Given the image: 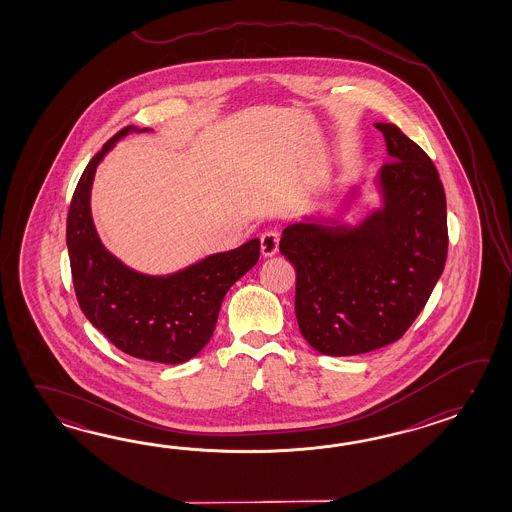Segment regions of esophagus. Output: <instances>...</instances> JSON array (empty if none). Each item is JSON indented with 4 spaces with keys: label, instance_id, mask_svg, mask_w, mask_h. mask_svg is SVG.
Segmentation results:
<instances>
[{
    "label": "esophagus",
    "instance_id": "1",
    "mask_svg": "<svg viewBox=\"0 0 512 512\" xmlns=\"http://www.w3.org/2000/svg\"><path fill=\"white\" fill-rule=\"evenodd\" d=\"M261 254L265 256V258H269V256H274L276 252H278V243H280V232L276 229L265 230L263 234H261Z\"/></svg>",
    "mask_w": 512,
    "mask_h": 512
}]
</instances>
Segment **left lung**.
Returning a JSON list of instances; mask_svg holds the SVG:
<instances>
[{"mask_svg":"<svg viewBox=\"0 0 512 512\" xmlns=\"http://www.w3.org/2000/svg\"><path fill=\"white\" fill-rule=\"evenodd\" d=\"M392 161L382 166L386 207L353 229L296 223L280 252L296 271L300 333L320 353L348 357L403 337L445 269V188L425 150L377 122Z\"/></svg>","mask_w":512,"mask_h":512,"instance_id":"left-lung-1","label":"left lung"}]
</instances>
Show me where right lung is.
<instances>
[{
	"mask_svg": "<svg viewBox=\"0 0 512 512\" xmlns=\"http://www.w3.org/2000/svg\"><path fill=\"white\" fill-rule=\"evenodd\" d=\"M130 130L122 128L102 146L75 188L66 230L71 276L80 309L115 348L137 359L181 364L207 346L225 294L260 260V240L159 278L113 258L93 227L89 192L98 163Z\"/></svg>",
	"mask_w": 512,
	"mask_h": 512,
	"instance_id": "obj_1",
	"label": "right lung"
}]
</instances>
